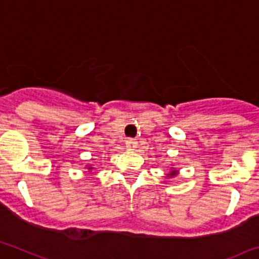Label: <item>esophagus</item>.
Wrapping results in <instances>:
<instances>
[{
	"label": "esophagus",
	"instance_id": "34e87169",
	"mask_svg": "<svg viewBox=\"0 0 259 259\" xmlns=\"http://www.w3.org/2000/svg\"><path fill=\"white\" fill-rule=\"evenodd\" d=\"M137 146V141L134 139H128L127 141H125V148L130 149V150H135Z\"/></svg>",
	"mask_w": 259,
	"mask_h": 259
}]
</instances>
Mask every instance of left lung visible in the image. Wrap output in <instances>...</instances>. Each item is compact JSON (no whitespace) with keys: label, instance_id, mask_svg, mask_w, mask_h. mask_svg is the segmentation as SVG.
Wrapping results in <instances>:
<instances>
[{"label":"left lung","instance_id":"obj_1","mask_svg":"<svg viewBox=\"0 0 259 259\" xmlns=\"http://www.w3.org/2000/svg\"><path fill=\"white\" fill-rule=\"evenodd\" d=\"M177 175H179V169H176V168L173 167H170V169H169V172L167 173V177H170V179H172V177H176Z\"/></svg>","mask_w":259,"mask_h":259}]
</instances>
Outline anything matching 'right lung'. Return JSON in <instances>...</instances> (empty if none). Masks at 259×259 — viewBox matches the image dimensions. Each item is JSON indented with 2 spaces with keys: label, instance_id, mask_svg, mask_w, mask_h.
Listing matches in <instances>:
<instances>
[{
  "label": "right lung",
  "instance_id": "obj_1",
  "mask_svg": "<svg viewBox=\"0 0 259 259\" xmlns=\"http://www.w3.org/2000/svg\"><path fill=\"white\" fill-rule=\"evenodd\" d=\"M86 168H87V169H89V170H92V169H95V168L92 167L91 164H87V165H86Z\"/></svg>",
  "mask_w": 259,
  "mask_h": 259
}]
</instances>
